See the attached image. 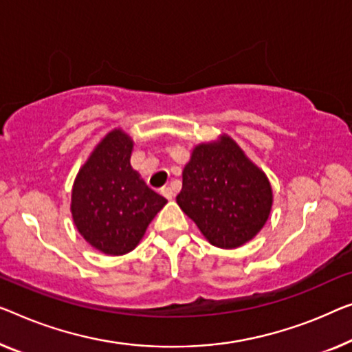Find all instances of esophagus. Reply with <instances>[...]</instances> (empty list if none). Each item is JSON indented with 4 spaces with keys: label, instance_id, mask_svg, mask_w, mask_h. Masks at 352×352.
Listing matches in <instances>:
<instances>
[{
    "label": "esophagus",
    "instance_id": "obj_1",
    "mask_svg": "<svg viewBox=\"0 0 352 352\" xmlns=\"http://www.w3.org/2000/svg\"><path fill=\"white\" fill-rule=\"evenodd\" d=\"M161 194L167 199H172L174 197V190H172L170 186H164V188H161Z\"/></svg>",
    "mask_w": 352,
    "mask_h": 352
}]
</instances>
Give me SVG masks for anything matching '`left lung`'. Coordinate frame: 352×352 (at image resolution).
<instances>
[{
  "instance_id": "left-lung-1",
  "label": "left lung",
  "mask_w": 352,
  "mask_h": 352,
  "mask_svg": "<svg viewBox=\"0 0 352 352\" xmlns=\"http://www.w3.org/2000/svg\"><path fill=\"white\" fill-rule=\"evenodd\" d=\"M182 177L177 204L213 246L239 248L270 217L269 178L228 134L194 146Z\"/></svg>"
}]
</instances>
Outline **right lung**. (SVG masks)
Masks as SVG:
<instances>
[{
  "label": "right lung",
  "instance_id": "add662e5",
  "mask_svg": "<svg viewBox=\"0 0 352 352\" xmlns=\"http://www.w3.org/2000/svg\"><path fill=\"white\" fill-rule=\"evenodd\" d=\"M134 142L122 128L101 139L72 185L71 213L78 234L109 256L133 251L167 201L131 167Z\"/></svg>",
  "mask_w": 352,
  "mask_h": 352
}]
</instances>
